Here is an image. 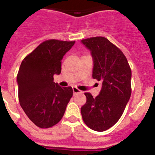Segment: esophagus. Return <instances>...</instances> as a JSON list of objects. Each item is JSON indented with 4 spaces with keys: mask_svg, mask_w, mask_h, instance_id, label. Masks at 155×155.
I'll return each mask as SVG.
<instances>
[{
    "mask_svg": "<svg viewBox=\"0 0 155 155\" xmlns=\"http://www.w3.org/2000/svg\"><path fill=\"white\" fill-rule=\"evenodd\" d=\"M73 92L74 94H78V93H81L82 91L81 90H79L78 87H73Z\"/></svg>",
    "mask_w": 155,
    "mask_h": 155,
    "instance_id": "34e87169",
    "label": "esophagus"
}]
</instances>
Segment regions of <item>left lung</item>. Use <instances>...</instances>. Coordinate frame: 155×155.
Listing matches in <instances>:
<instances>
[{"instance_id": "8db88e82", "label": "left lung", "mask_w": 155, "mask_h": 155, "mask_svg": "<svg viewBox=\"0 0 155 155\" xmlns=\"http://www.w3.org/2000/svg\"><path fill=\"white\" fill-rule=\"evenodd\" d=\"M94 61L92 78L102 81L99 94L85 92L86 103L81 109L84 124L102 132L118 122L131 95V69L124 53L108 39L96 36L82 39Z\"/></svg>"}]
</instances>
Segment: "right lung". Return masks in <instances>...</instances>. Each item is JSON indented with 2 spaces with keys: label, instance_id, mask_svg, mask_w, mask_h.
Instances as JSON below:
<instances>
[{
  "label": "right lung",
  "instance_id": "1",
  "mask_svg": "<svg viewBox=\"0 0 155 155\" xmlns=\"http://www.w3.org/2000/svg\"><path fill=\"white\" fill-rule=\"evenodd\" d=\"M75 41L49 39L25 57L17 75L20 105L35 126L50 128L61 121L73 95L71 87L53 81L61 61Z\"/></svg>",
  "mask_w": 155,
  "mask_h": 155
}]
</instances>
